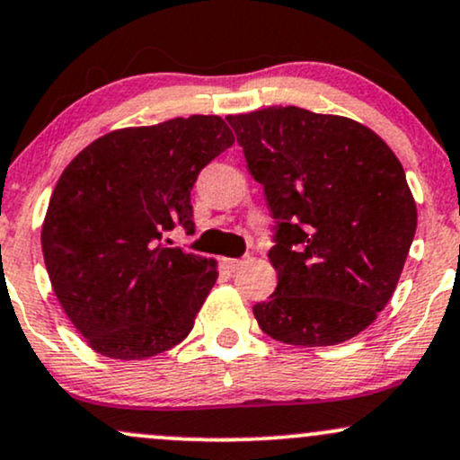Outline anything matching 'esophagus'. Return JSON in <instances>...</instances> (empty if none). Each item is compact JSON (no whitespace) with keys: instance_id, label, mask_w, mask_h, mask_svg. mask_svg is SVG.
Masks as SVG:
<instances>
[{"instance_id":"34e87169","label":"esophagus","mask_w":460,"mask_h":460,"mask_svg":"<svg viewBox=\"0 0 460 460\" xmlns=\"http://www.w3.org/2000/svg\"><path fill=\"white\" fill-rule=\"evenodd\" d=\"M246 263V257H242V260H225V266L229 268V270H237V268H242Z\"/></svg>"}]
</instances>
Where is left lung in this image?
<instances>
[{
	"label": "left lung",
	"instance_id": "left-lung-1",
	"mask_svg": "<svg viewBox=\"0 0 460 460\" xmlns=\"http://www.w3.org/2000/svg\"><path fill=\"white\" fill-rule=\"evenodd\" d=\"M277 220L274 294L260 329L292 346H335L376 320L417 226L404 168L387 142L346 116L272 105L226 116Z\"/></svg>",
	"mask_w": 460,
	"mask_h": 460
}]
</instances>
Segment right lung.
Masks as SVG:
<instances>
[{"label":"right lung","mask_w":460,"mask_h":460,"mask_svg":"<svg viewBox=\"0 0 460 460\" xmlns=\"http://www.w3.org/2000/svg\"><path fill=\"white\" fill-rule=\"evenodd\" d=\"M235 138L194 114L102 136L73 157L47 208L43 257L62 309L99 355L146 358L186 340L214 288V260L168 248L194 229L190 190Z\"/></svg>","instance_id":"obj_1"}]
</instances>
